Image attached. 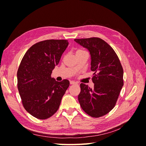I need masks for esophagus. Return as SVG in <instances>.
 <instances>
[{"mask_svg":"<svg viewBox=\"0 0 146 146\" xmlns=\"http://www.w3.org/2000/svg\"><path fill=\"white\" fill-rule=\"evenodd\" d=\"M77 83H78L76 82H75V81H73V80H72V81H70V84H71V85L77 84Z\"/></svg>","mask_w":146,"mask_h":146,"instance_id":"1","label":"esophagus"}]
</instances>
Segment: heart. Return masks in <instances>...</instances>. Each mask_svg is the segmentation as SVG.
I'll use <instances>...</instances> for the list:
<instances>
[{"label": "heart", "mask_w": 146, "mask_h": 146, "mask_svg": "<svg viewBox=\"0 0 146 146\" xmlns=\"http://www.w3.org/2000/svg\"><path fill=\"white\" fill-rule=\"evenodd\" d=\"M78 51H80V50H78Z\"/></svg>", "instance_id": "heart-1"}]
</instances>
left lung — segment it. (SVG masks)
Wrapping results in <instances>:
<instances>
[{
  "label": "left lung",
  "instance_id": "obj_1",
  "mask_svg": "<svg viewBox=\"0 0 146 146\" xmlns=\"http://www.w3.org/2000/svg\"><path fill=\"white\" fill-rule=\"evenodd\" d=\"M74 41L88 49L91 55V70L94 71L92 89L80 84L78 101L82 108L92 117L108 113L115 105L123 85V71L116 52L99 38L75 39Z\"/></svg>",
  "mask_w": 146,
  "mask_h": 146
}]
</instances>
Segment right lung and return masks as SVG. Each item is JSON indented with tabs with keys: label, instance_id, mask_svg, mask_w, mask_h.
<instances>
[{
	"label": "right lung",
	"instance_id": "obj_1",
	"mask_svg": "<svg viewBox=\"0 0 146 146\" xmlns=\"http://www.w3.org/2000/svg\"><path fill=\"white\" fill-rule=\"evenodd\" d=\"M68 45L67 40L48 39L33 45L19 66L17 88L25 110L38 119L54 115L70 85L68 80L57 82L51 78Z\"/></svg>",
	"mask_w": 146,
	"mask_h": 146
}]
</instances>
